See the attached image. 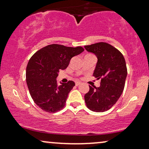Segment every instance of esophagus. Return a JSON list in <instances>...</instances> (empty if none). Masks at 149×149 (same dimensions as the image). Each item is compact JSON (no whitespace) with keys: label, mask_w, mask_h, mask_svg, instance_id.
I'll return each mask as SVG.
<instances>
[{"label":"esophagus","mask_w":149,"mask_h":149,"mask_svg":"<svg viewBox=\"0 0 149 149\" xmlns=\"http://www.w3.org/2000/svg\"><path fill=\"white\" fill-rule=\"evenodd\" d=\"M81 83L80 82H76V86H78V85H80Z\"/></svg>","instance_id":"esophagus-1"}]
</instances>
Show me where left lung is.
<instances>
[{"label":"left lung","instance_id":"obj_1","mask_svg":"<svg viewBox=\"0 0 149 149\" xmlns=\"http://www.w3.org/2000/svg\"><path fill=\"white\" fill-rule=\"evenodd\" d=\"M84 47L97 58L93 76L101 78L100 87L89 86L85 102L93 112H105L116 104L123 91L127 75L125 60L121 52L109 43H96Z\"/></svg>","mask_w":149,"mask_h":149}]
</instances>
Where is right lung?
I'll return each instance as SVG.
<instances>
[{
  "label": "right lung",
  "instance_id": "add662e5",
  "mask_svg": "<svg viewBox=\"0 0 149 149\" xmlns=\"http://www.w3.org/2000/svg\"><path fill=\"white\" fill-rule=\"evenodd\" d=\"M84 50L81 46L51 44L33 55L26 67V80L32 99L41 110L54 113L64 108L75 83L69 80L58 85L56 78L59 70L66 69L71 58Z\"/></svg>",
  "mask_w": 149,
  "mask_h": 149
}]
</instances>
